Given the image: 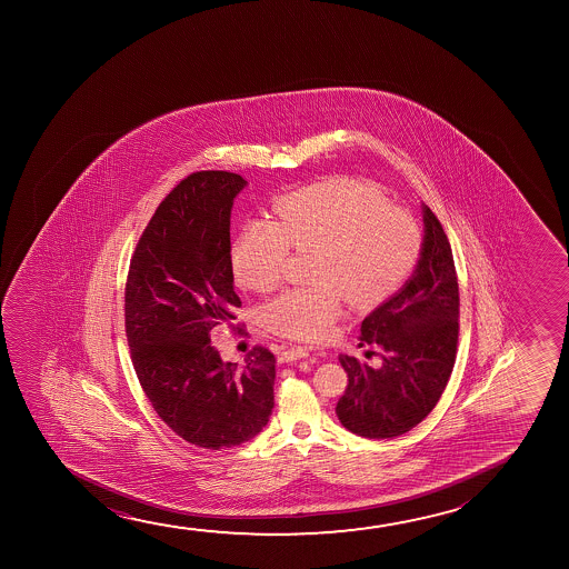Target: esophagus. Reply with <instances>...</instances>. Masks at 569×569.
Wrapping results in <instances>:
<instances>
[{
	"instance_id": "obj_1",
	"label": "esophagus",
	"mask_w": 569,
	"mask_h": 569,
	"mask_svg": "<svg viewBox=\"0 0 569 569\" xmlns=\"http://www.w3.org/2000/svg\"><path fill=\"white\" fill-rule=\"evenodd\" d=\"M309 358V350L307 348H301V346H296V348H288V350L281 351V363H291V361H297V359Z\"/></svg>"
}]
</instances>
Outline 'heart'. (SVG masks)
<instances>
[{
    "label": "heart",
    "mask_w": 569,
    "mask_h": 569,
    "mask_svg": "<svg viewBox=\"0 0 569 569\" xmlns=\"http://www.w3.org/2000/svg\"><path fill=\"white\" fill-rule=\"evenodd\" d=\"M312 250L309 280L266 305L262 319L276 335L320 340L342 312L343 299L373 307L412 273L421 252L418 221L375 188L332 179L283 196L273 219H252L231 244L234 280L252 291L280 286L289 260Z\"/></svg>",
    "instance_id": "obj_1"
}]
</instances>
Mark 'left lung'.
Instances as JSON below:
<instances>
[{
  "mask_svg": "<svg viewBox=\"0 0 569 569\" xmlns=\"http://www.w3.org/2000/svg\"><path fill=\"white\" fill-rule=\"evenodd\" d=\"M423 241L412 276L361 322V346H381L382 363L340 356L348 387L336 405L346 429L389 439L416 428L443 395L459 342V281L443 227L421 203Z\"/></svg>",
  "mask_w": 569,
  "mask_h": 569,
  "instance_id": "8db88e82",
  "label": "left lung"
}]
</instances>
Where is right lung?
I'll list each match as a JSON object with an SVG mask.
<instances>
[{"mask_svg": "<svg viewBox=\"0 0 569 569\" xmlns=\"http://www.w3.org/2000/svg\"><path fill=\"white\" fill-rule=\"evenodd\" d=\"M249 182L227 171L192 172L159 203L130 262L126 336L141 389L188 443L229 449L264 428L273 408L276 358L257 346L241 366L211 343L237 330L231 210Z\"/></svg>", "mask_w": 569, "mask_h": 569, "instance_id": "add662e5", "label": "right lung"}]
</instances>
